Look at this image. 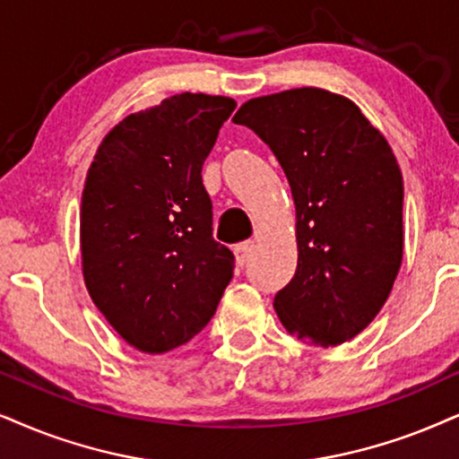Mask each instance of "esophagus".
Returning <instances> with one entry per match:
<instances>
[{
    "label": "esophagus",
    "mask_w": 459,
    "mask_h": 459,
    "mask_svg": "<svg viewBox=\"0 0 459 459\" xmlns=\"http://www.w3.org/2000/svg\"><path fill=\"white\" fill-rule=\"evenodd\" d=\"M249 252H252V246H249V241H243V243H237L235 246V256H237V264L243 266L249 260Z\"/></svg>",
    "instance_id": "esophagus-1"
}]
</instances>
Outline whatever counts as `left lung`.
Wrapping results in <instances>:
<instances>
[{
	"instance_id": "1",
	"label": "left lung",
	"mask_w": 459,
	"mask_h": 459,
	"mask_svg": "<svg viewBox=\"0 0 459 459\" xmlns=\"http://www.w3.org/2000/svg\"><path fill=\"white\" fill-rule=\"evenodd\" d=\"M263 139L297 205V273L275 294L288 333L330 347L362 333L403 263V173L356 103L322 89L249 100L233 118Z\"/></svg>"
}]
</instances>
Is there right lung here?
<instances>
[{
  "instance_id": "obj_1",
  "label": "right lung",
  "mask_w": 459,
  "mask_h": 459,
  "mask_svg": "<svg viewBox=\"0 0 459 459\" xmlns=\"http://www.w3.org/2000/svg\"><path fill=\"white\" fill-rule=\"evenodd\" d=\"M237 103L182 92L108 133L80 210L84 283L126 343L162 353L210 324L235 256L212 235L201 169Z\"/></svg>"
}]
</instances>
